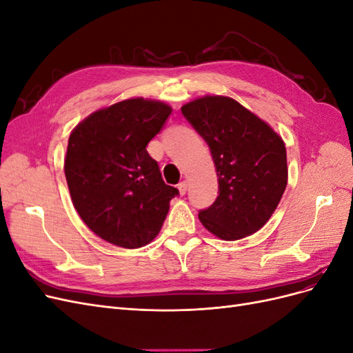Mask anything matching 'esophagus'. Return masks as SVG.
Listing matches in <instances>:
<instances>
[{"label":"esophagus","instance_id":"esophagus-1","mask_svg":"<svg viewBox=\"0 0 353 353\" xmlns=\"http://www.w3.org/2000/svg\"><path fill=\"white\" fill-rule=\"evenodd\" d=\"M187 185H188V184H187V181H181V183L178 184V190H179V193L183 194V196L187 193Z\"/></svg>","mask_w":353,"mask_h":353}]
</instances>
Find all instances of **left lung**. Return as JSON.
I'll list each match as a JSON object with an SVG mask.
<instances>
[{
    "instance_id": "8db88e82",
    "label": "left lung",
    "mask_w": 353,
    "mask_h": 353,
    "mask_svg": "<svg viewBox=\"0 0 353 353\" xmlns=\"http://www.w3.org/2000/svg\"><path fill=\"white\" fill-rule=\"evenodd\" d=\"M184 117L209 145L218 197L199 219L222 240H239L262 228L287 185L281 138L240 103L208 95L183 105Z\"/></svg>"
}]
</instances>
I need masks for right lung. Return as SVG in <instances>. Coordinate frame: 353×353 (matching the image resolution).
<instances>
[{
    "instance_id": "obj_1",
    "label": "right lung",
    "mask_w": 353,
    "mask_h": 353,
    "mask_svg": "<svg viewBox=\"0 0 353 353\" xmlns=\"http://www.w3.org/2000/svg\"><path fill=\"white\" fill-rule=\"evenodd\" d=\"M170 113L160 101L125 100L92 113L69 137L65 174L73 206L91 231L119 248L150 243L179 194L145 148Z\"/></svg>"
}]
</instances>
